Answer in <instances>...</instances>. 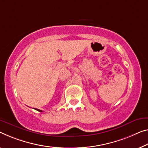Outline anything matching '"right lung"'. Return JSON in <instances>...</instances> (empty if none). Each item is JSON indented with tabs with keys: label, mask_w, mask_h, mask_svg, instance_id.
I'll return each instance as SVG.
<instances>
[{
	"label": "right lung",
	"mask_w": 148,
	"mask_h": 148,
	"mask_svg": "<svg viewBox=\"0 0 148 148\" xmlns=\"http://www.w3.org/2000/svg\"><path fill=\"white\" fill-rule=\"evenodd\" d=\"M36 110H38V111H39V112H42V110H39V109H36Z\"/></svg>",
	"instance_id": "1"
}]
</instances>
